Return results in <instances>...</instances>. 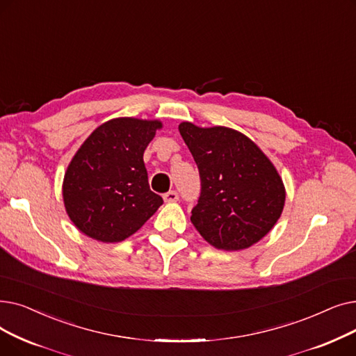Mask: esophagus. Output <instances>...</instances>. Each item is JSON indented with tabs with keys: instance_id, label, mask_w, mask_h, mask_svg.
<instances>
[{
	"instance_id": "esophagus-1",
	"label": "esophagus",
	"mask_w": 356,
	"mask_h": 356,
	"mask_svg": "<svg viewBox=\"0 0 356 356\" xmlns=\"http://www.w3.org/2000/svg\"><path fill=\"white\" fill-rule=\"evenodd\" d=\"M178 198H179V195L177 191H168L166 194H163L165 202H175V201H178Z\"/></svg>"
}]
</instances>
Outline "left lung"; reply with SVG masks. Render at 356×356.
<instances>
[{"instance_id":"left-lung-1","label":"left lung","mask_w":356,"mask_h":356,"mask_svg":"<svg viewBox=\"0 0 356 356\" xmlns=\"http://www.w3.org/2000/svg\"><path fill=\"white\" fill-rule=\"evenodd\" d=\"M198 166L201 193L191 222L210 245L241 250L275 226L285 202L281 177L264 152L241 131L178 126Z\"/></svg>"}]
</instances>
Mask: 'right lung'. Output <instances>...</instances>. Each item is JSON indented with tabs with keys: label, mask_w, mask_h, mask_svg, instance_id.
<instances>
[{
	"label": "right lung",
	"mask_w": 356,
	"mask_h": 356,
	"mask_svg": "<svg viewBox=\"0 0 356 356\" xmlns=\"http://www.w3.org/2000/svg\"><path fill=\"white\" fill-rule=\"evenodd\" d=\"M162 123L113 118L82 143L63 178L72 223L90 238L114 243L136 233L162 206L150 191L143 154Z\"/></svg>",
	"instance_id": "add662e5"
}]
</instances>
